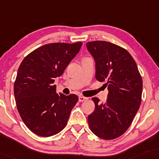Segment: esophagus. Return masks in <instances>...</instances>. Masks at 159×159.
Wrapping results in <instances>:
<instances>
[{
  "label": "esophagus",
  "instance_id": "obj_1",
  "mask_svg": "<svg viewBox=\"0 0 159 159\" xmlns=\"http://www.w3.org/2000/svg\"><path fill=\"white\" fill-rule=\"evenodd\" d=\"M86 100H88V98L84 97H79V101L80 102L86 101Z\"/></svg>",
  "mask_w": 159,
  "mask_h": 159
}]
</instances>
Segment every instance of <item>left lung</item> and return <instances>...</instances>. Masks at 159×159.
Instances as JSON below:
<instances>
[{
  "label": "left lung",
  "mask_w": 159,
  "mask_h": 159,
  "mask_svg": "<svg viewBox=\"0 0 159 159\" xmlns=\"http://www.w3.org/2000/svg\"><path fill=\"white\" fill-rule=\"evenodd\" d=\"M86 48L95 61L96 79L107 81L109 91L104 104L92 98L95 109L88 116L89 127L100 138L115 139L128 129L139 109L142 78L135 61L125 49L105 41L87 42Z\"/></svg>",
  "instance_id": "8db88e82"
}]
</instances>
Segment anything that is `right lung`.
I'll use <instances>...</instances> for the list:
<instances>
[{"label": "right lung", "instance_id": "add662e5", "mask_svg": "<svg viewBox=\"0 0 159 159\" xmlns=\"http://www.w3.org/2000/svg\"><path fill=\"white\" fill-rule=\"evenodd\" d=\"M82 44H44L22 60L13 86L14 97L22 120L36 135L50 137L66 126L79 97L57 93L53 84L79 53Z\"/></svg>", "mask_w": 159, "mask_h": 159}]
</instances>
